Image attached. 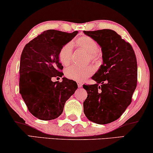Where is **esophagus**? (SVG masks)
Masks as SVG:
<instances>
[{"instance_id": "34e87169", "label": "esophagus", "mask_w": 153, "mask_h": 153, "mask_svg": "<svg viewBox=\"0 0 153 153\" xmlns=\"http://www.w3.org/2000/svg\"><path fill=\"white\" fill-rule=\"evenodd\" d=\"M77 85H78V87L79 88H81V87H82V85H83L82 83L79 82V81H77Z\"/></svg>"}]
</instances>
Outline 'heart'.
<instances>
[{"label":"heart","instance_id":"heart-1","mask_svg":"<svg viewBox=\"0 0 153 153\" xmlns=\"http://www.w3.org/2000/svg\"><path fill=\"white\" fill-rule=\"evenodd\" d=\"M75 45L80 49L88 53L89 59L96 61L99 59L100 53L99 45L95 39L88 36H83L75 40ZM73 48L71 43H67L62 46L58 53V58L62 65L66 66L70 63L72 58ZM94 72V68L92 66L78 67L70 66L65 71L66 77L76 81H83L88 77L91 76Z\"/></svg>","mask_w":153,"mask_h":153}]
</instances>
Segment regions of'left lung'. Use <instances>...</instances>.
Returning a JSON list of instances; mask_svg holds the SVG:
<instances>
[{"instance_id":"obj_1","label":"left lung","mask_w":153,"mask_h":153,"mask_svg":"<svg viewBox=\"0 0 153 153\" xmlns=\"http://www.w3.org/2000/svg\"><path fill=\"white\" fill-rule=\"evenodd\" d=\"M83 33L100 46L103 59V64L92 76L97 83L83 85L88 93L83 111L92 122L108 124L120 118L131 103L137 83V58L130 44L114 30Z\"/></svg>"}]
</instances>
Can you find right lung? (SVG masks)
Masks as SVG:
<instances>
[{
  "label": "right lung",
  "mask_w": 153,
  "mask_h": 153,
  "mask_svg": "<svg viewBox=\"0 0 153 153\" xmlns=\"http://www.w3.org/2000/svg\"><path fill=\"white\" fill-rule=\"evenodd\" d=\"M72 33L48 30L25 46L21 56L19 93L31 114L39 120L57 118L65 104L77 89L76 83L63 77L58 53L62 46L76 36Z\"/></svg>",
  "instance_id": "obj_1"
}]
</instances>
